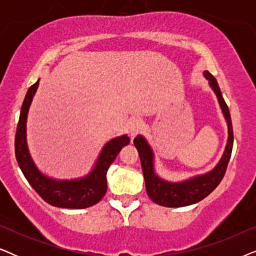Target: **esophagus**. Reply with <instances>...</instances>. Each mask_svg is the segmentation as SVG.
<instances>
[{
  "label": "esophagus",
  "mask_w": 256,
  "mask_h": 256,
  "mask_svg": "<svg viewBox=\"0 0 256 256\" xmlns=\"http://www.w3.org/2000/svg\"><path fill=\"white\" fill-rule=\"evenodd\" d=\"M141 128H142V121L138 120V118H134V120H132L128 124L129 134H130V136H135L140 130H141Z\"/></svg>",
  "instance_id": "obj_1"
}]
</instances>
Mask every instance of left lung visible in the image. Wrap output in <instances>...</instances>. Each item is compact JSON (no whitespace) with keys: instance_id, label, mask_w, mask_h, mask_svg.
Wrapping results in <instances>:
<instances>
[{"instance_id":"left-lung-1","label":"left lung","mask_w":256,"mask_h":256,"mask_svg":"<svg viewBox=\"0 0 256 256\" xmlns=\"http://www.w3.org/2000/svg\"><path fill=\"white\" fill-rule=\"evenodd\" d=\"M204 76L208 80L210 86H211L213 92L218 98L220 108H222L224 116L226 118L227 127H228V138H227L225 152H224L222 160H219L214 169L208 174L192 177L190 180L183 182H177V183L166 182L155 174V170H154V152L148 142L146 141V138L138 135L134 140V146L138 149L140 160H141L146 194L154 202L160 206L182 208V206L196 204V202L208 197L218 186L222 177L225 176L227 164L230 162L233 148L232 120H230V110L227 107L225 100H224L222 90L219 88L216 78L208 71L204 72Z\"/></svg>"}]
</instances>
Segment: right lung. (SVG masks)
<instances>
[{
  "label": "right lung",
  "mask_w": 256,
  "mask_h": 256,
  "mask_svg": "<svg viewBox=\"0 0 256 256\" xmlns=\"http://www.w3.org/2000/svg\"><path fill=\"white\" fill-rule=\"evenodd\" d=\"M40 85V80L28 90L20 108V115L15 136V154L22 172L34 191L52 206L62 208H86L96 205L107 191V171L116 158L120 150L127 146L130 138L127 135L118 136L107 142L101 150L93 170L82 178L58 180L45 176L34 166L26 144V118L32 98Z\"/></svg>",
  "instance_id": "obj_1"
}]
</instances>
